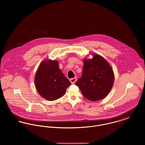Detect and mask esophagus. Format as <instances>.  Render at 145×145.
<instances>
[{
    "label": "esophagus",
    "mask_w": 145,
    "mask_h": 145,
    "mask_svg": "<svg viewBox=\"0 0 145 145\" xmlns=\"http://www.w3.org/2000/svg\"><path fill=\"white\" fill-rule=\"evenodd\" d=\"M76 80H77V78L76 77H75V78H71L70 79V81L71 84H74L76 82Z\"/></svg>",
    "instance_id": "obj_1"
}]
</instances>
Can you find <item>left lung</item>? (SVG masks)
Here are the masks:
<instances>
[{
    "label": "left lung",
    "instance_id": "1",
    "mask_svg": "<svg viewBox=\"0 0 145 145\" xmlns=\"http://www.w3.org/2000/svg\"><path fill=\"white\" fill-rule=\"evenodd\" d=\"M113 71L103 57L94 55L92 59L84 61L83 74L76 83L83 96L91 101L105 98L113 85Z\"/></svg>",
    "mask_w": 145,
    "mask_h": 145
}]
</instances>
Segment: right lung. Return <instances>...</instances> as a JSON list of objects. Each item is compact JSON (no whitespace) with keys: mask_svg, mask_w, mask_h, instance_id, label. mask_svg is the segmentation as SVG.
I'll return each mask as SVG.
<instances>
[{"mask_svg":"<svg viewBox=\"0 0 145 145\" xmlns=\"http://www.w3.org/2000/svg\"><path fill=\"white\" fill-rule=\"evenodd\" d=\"M35 85L39 93L44 99L52 101L60 98L71 85L59 69L57 61H43L35 76Z\"/></svg>","mask_w":145,"mask_h":145,"instance_id":"right-lung-1","label":"right lung"}]
</instances>
